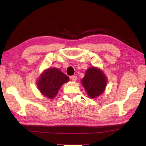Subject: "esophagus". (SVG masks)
I'll use <instances>...</instances> for the list:
<instances>
[{
    "instance_id": "obj_1",
    "label": "esophagus",
    "mask_w": 146,
    "mask_h": 146,
    "mask_svg": "<svg viewBox=\"0 0 146 146\" xmlns=\"http://www.w3.org/2000/svg\"><path fill=\"white\" fill-rule=\"evenodd\" d=\"M70 78H71L72 80L75 81V80H76V79H77V76H75V75H73V76H70Z\"/></svg>"
}]
</instances>
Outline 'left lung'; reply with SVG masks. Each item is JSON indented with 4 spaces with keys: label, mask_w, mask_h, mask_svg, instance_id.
<instances>
[{
    "label": "left lung",
    "mask_w": 146,
    "mask_h": 146,
    "mask_svg": "<svg viewBox=\"0 0 146 146\" xmlns=\"http://www.w3.org/2000/svg\"><path fill=\"white\" fill-rule=\"evenodd\" d=\"M107 83V78L100 70L91 68L87 70L82 84L88 95L91 98H95L102 94Z\"/></svg>",
    "instance_id": "1"
}]
</instances>
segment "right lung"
Segmentation results:
<instances>
[{
  "mask_svg": "<svg viewBox=\"0 0 146 146\" xmlns=\"http://www.w3.org/2000/svg\"><path fill=\"white\" fill-rule=\"evenodd\" d=\"M69 77L57 68L46 70L37 82L38 90L45 97L50 99L55 97L64 83L67 82Z\"/></svg>",
  "mask_w": 146,
  "mask_h": 146,
  "instance_id": "1",
  "label": "right lung"
}]
</instances>
